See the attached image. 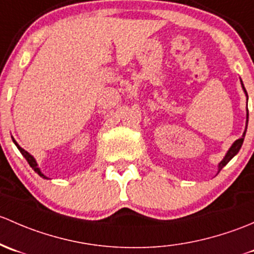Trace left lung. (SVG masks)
<instances>
[{"label":"left lung","instance_id":"1","mask_svg":"<svg viewBox=\"0 0 254 254\" xmlns=\"http://www.w3.org/2000/svg\"><path fill=\"white\" fill-rule=\"evenodd\" d=\"M241 83H242V80H241ZM242 88H244V90H245L246 95H247V91H246V89H245V87H244V84H242ZM247 98H248V95H247ZM247 125H248V109H247ZM247 125H246V129H245L244 134H242V137H241V138H239V139H237L236 142H235L234 144L231 145V148L229 149V151H227V153H226V155H225V158L223 159V160H221V163L219 164V171H220V170L223 169V167H224L225 165H226V164L229 163V161L231 160V159L234 158V156L236 155V154L239 153V151H240V149H241L242 143H244V139H245L246 130H247Z\"/></svg>","mask_w":254,"mask_h":254}]
</instances>
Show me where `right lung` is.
Instances as JSON below:
<instances>
[{"label": "right lung", "mask_w": 254, "mask_h": 254, "mask_svg": "<svg viewBox=\"0 0 254 254\" xmlns=\"http://www.w3.org/2000/svg\"><path fill=\"white\" fill-rule=\"evenodd\" d=\"M12 139H13V138H12ZM13 142H14V144H15V145H17V148H18V149H19V151H20V153H22V155H23V156H24V158H25V159H27L28 164H29V165H30L31 167H33V169H34V171H35V172H36V174H39V175H40V176H41V177H44V179H48V177H46V176H45V175H43V174H41V171H40V170H39V167H38V164H36L35 159H34V158H33V156H31V155H30V154H29V153H28V151H25V150H24V149H23V148H20V146H19V145H18V143H17V142H15V140H14V139H13Z\"/></svg>", "instance_id": "obj_1"}]
</instances>
